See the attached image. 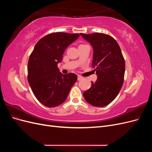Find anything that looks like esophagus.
<instances>
[{"instance_id":"esophagus-1","label":"esophagus","mask_w":152,"mask_h":152,"mask_svg":"<svg viewBox=\"0 0 152 152\" xmlns=\"http://www.w3.org/2000/svg\"><path fill=\"white\" fill-rule=\"evenodd\" d=\"M83 79V77H81L80 75H78V77H77V79H78V80H80L81 79Z\"/></svg>"}]
</instances>
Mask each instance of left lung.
<instances>
[{"label":"left lung","mask_w":152,"mask_h":152,"mask_svg":"<svg viewBox=\"0 0 152 152\" xmlns=\"http://www.w3.org/2000/svg\"><path fill=\"white\" fill-rule=\"evenodd\" d=\"M93 48L92 66L98 79L84 91L86 102L97 107L108 105L117 97L124 83L125 61L117 41L109 35L80 34Z\"/></svg>","instance_id":"left-lung-1"}]
</instances>
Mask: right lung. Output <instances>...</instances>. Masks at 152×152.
<instances>
[{"instance_id": "right-lung-1", "label": "right lung", "mask_w": 152, "mask_h": 152, "mask_svg": "<svg viewBox=\"0 0 152 152\" xmlns=\"http://www.w3.org/2000/svg\"><path fill=\"white\" fill-rule=\"evenodd\" d=\"M78 34L55 32L40 39L35 45L28 63V81L36 98L49 108L62 104L77 80L75 73L61 74L58 63Z\"/></svg>"}]
</instances>
